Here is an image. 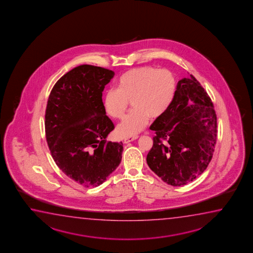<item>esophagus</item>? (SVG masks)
<instances>
[{"mask_svg": "<svg viewBox=\"0 0 253 253\" xmlns=\"http://www.w3.org/2000/svg\"><path fill=\"white\" fill-rule=\"evenodd\" d=\"M137 138H138V136H128V137L125 138V144H128L129 142L136 140Z\"/></svg>", "mask_w": 253, "mask_h": 253, "instance_id": "34e87169", "label": "esophagus"}]
</instances>
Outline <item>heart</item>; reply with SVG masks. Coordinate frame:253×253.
Here are the masks:
<instances>
[{
  "mask_svg": "<svg viewBox=\"0 0 253 253\" xmlns=\"http://www.w3.org/2000/svg\"><path fill=\"white\" fill-rule=\"evenodd\" d=\"M116 86L104 93L103 109L113 119L121 120L130 101L133 109L117 130L119 136H129L142 131L150 117L156 119L168 111L174 98L176 81L171 71L145 66L125 72Z\"/></svg>",
  "mask_w": 253,
  "mask_h": 253,
  "instance_id": "obj_1",
  "label": "heart"
}]
</instances>
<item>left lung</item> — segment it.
Listing matches in <instances>:
<instances>
[{"label": "left lung", "mask_w": 253, "mask_h": 253, "mask_svg": "<svg viewBox=\"0 0 253 253\" xmlns=\"http://www.w3.org/2000/svg\"><path fill=\"white\" fill-rule=\"evenodd\" d=\"M150 128L156 136L146 161L164 182L183 186L206 170L216 143V114L192 74L178 82L171 106Z\"/></svg>", "instance_id": "obj_1"}]
</instances>
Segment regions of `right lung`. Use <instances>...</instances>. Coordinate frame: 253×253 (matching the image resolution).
<instances>
[{"mask_svg":"<svg viewBox=\"0 0 253 253\" xmlns=\"http://www.w3.org/2000/svg\"><path fill=\"white\" fill-rule=\"evenodd\" d=\"M113 71L82 65L56 82L47 101L45 136L55 163L83 187H98L117 169L123 143L106 140L115 126L102 92Z\"/></svg>","mask_w":253,"mask_h":253,"instance_id":"right-lung-1","label":"right lung"}]
</instances>
